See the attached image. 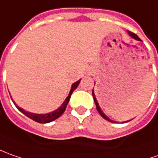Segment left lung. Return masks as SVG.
Here are the masks:
<instances>
[{"mask_svg": "<svg viewBox=\"0 0 158 158\" xmlns=\"http://www.w3.org/2000/svg\"><path fill=\"white\" fill-rule=\"evenodd\" d=\"M128 34L132 38H134L135 40H136V41H141V39L139 38L138 37V35H135V34H134V33H132V32H130V31H128ZM92 94H93V96H94V102H95V105H96V108H97V110H98V112H99V114H101V116L103 117L105 120H106V121H108V122H110V123H117L116 121H113V120H111V119H109V117H107L102 112V110H101V106H99V103H98V101H97V99H96V96L95 94H94V89H93V92H92ZM130 121V120H129ZM129 121H126V122H123V123H127V122H129Z\"/></svg>", "mask_w": 158, "mask_h": 158, "instance_id": "8db88e82", "label": "left lung"}]
</instances>
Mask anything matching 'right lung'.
Instances as JSON below:
<instances>
[{"mask_svg":"<svg viewBox=\"0 0 158 158\" xmlns=\"http://www.w3.org/2000/svg\"><path fill=\"white\" fill-rule=\"evenodd\" d=\"M80 80H81V79L76 81L75 83H73V84L72 85V87H71V90H70V93H69L68 96L66 97V99H65L64 101L63 102L62 105L59 106L57 109H56V110L50 112V113H47V114H35V113H30V112L25 111L23 108H22V107H20V106H17V105L15 104V101H13V102H14V104L15 105V106L18 108L19 111L22 112V113H23V114H25L26 116H28L29 118H30L31 120H33V121H35L36 123H51V122L55 121V120L57 119L58 117L62 115L63 113L64 112L65 108H66V106H67L69 101H70V98H71V95H72L73 92L78 87V85H79V84L80 83ZM12 101H13V100H12Z\"/></svg>","mask_w":158,"mask_h":158,"instance_id":"obj_1","label":"right lung"}]
</instances>
